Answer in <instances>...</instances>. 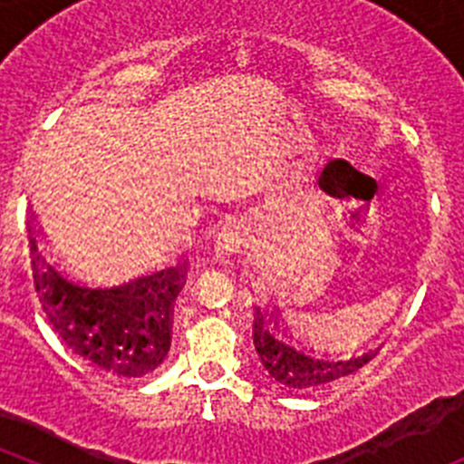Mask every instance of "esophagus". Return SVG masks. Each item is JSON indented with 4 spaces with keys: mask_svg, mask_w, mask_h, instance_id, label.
Listing matches in <instances>:
<instances>
[{
    "mask_svg": "<svg viewBox=\"0 0 464 464\" xmlns=\"http://www.w3.org/2000/svg\"><path fill=\"white\" fill-rule=\"evenodd\" d=\"M244 244H246L244 223L232 218L220 227L218 237H216V253H218V257H232L241 251V246Z\"/></svg>",
    "mask_w": 464,
    "mask_h": 464,
    "instance_id": "obj_1",
    "label": "esophagus"
}]
</instances>
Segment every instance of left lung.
Masks as SVG:
<instances>
[{"label":"left lung","instance_id":"1","mask_svg":"<svg viewBox=\"0 0 464 464\" xmlns=\"http://www.w3.org/2000/svg\"><path fill=\"white\" fill-rule=\"evenodd\" d=\"M253 311V343L262 367L276 383L293 391H314L343 379L374 360L381 351V346H374L362 353H332L327 348L306 343L295 332L297 327L283 318L274 304L256 302Z\"/></svg>","mask_w":464,"mask_h":464}]
</instances>
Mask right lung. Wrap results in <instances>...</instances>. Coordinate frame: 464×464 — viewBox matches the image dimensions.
Returning <instances> with one entry per match:
<instances>
[{"label":"right lung","mask_w":464,"mask_h":464,"mask_svg":"<svg viewBox=\"0 0 464 464\" xmlns=\"http://www.w3.org/2000/svg\"><path fill=\"white\" fill-rule=\"evenodd\" d=\"M27 239L41 309L73 353L127 379L165 362L188 260L121 281L94 283L72 274L34 225H27Z\"/></svg>","instance_id":"1"}]
</instances>
